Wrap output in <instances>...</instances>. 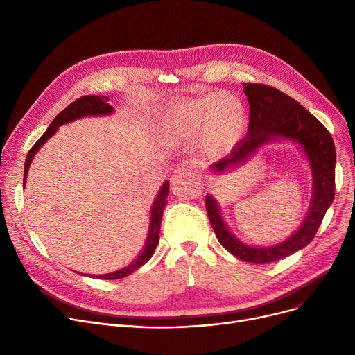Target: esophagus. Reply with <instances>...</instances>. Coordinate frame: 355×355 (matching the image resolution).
Here are the masks:
<instances>
[{
	"instance_id": "1",
	"label": "esophagus",
	"mask_w": 355,
	"mask_h": 355,
	"mask_svg": "<svg viewBox=\"0 0 355 355\" xmlns=\"http://www.w3.org/2000/svg\"><path fill=\"white\" fill-rule=\"evenodd\" d=\"M175 174L177 175H181V174H198V168L194 164H190V162H181L177 166Z\"/></svg>"
}]
</instances>
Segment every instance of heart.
Wrapping results in <instances>:
<instances>
[{
    "label": "heart",
    "mask_w": 355,
    "mask_h": 355,
    "mask_svg": "<svg viewBox=\"0 0 355 355\" xmlns=\"http://www.w3.org/2000/svg\"><path fill=\"white\" fill-rule=\"evenodd\" d=\"M246 107L229 92H210L182 99L165 112L159 125L162 141L170 145L197 142L209 157L232 149L245 134Z\"/></svg>",
    "instance_id": "b5f03b06"
}]
</instances>
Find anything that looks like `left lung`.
Instances as JSON below:
<instances>
[{
    "instance_id": "obj_1",
    "label": "left lung",
    "mask_w": 355,
    "mask_h": 355,
    "mask_svg": "<svg viewBox=\"0 0 355 355\" xmlns=\"http://www.w3.org/2000/svg\"><path fill=\"white\" fill-rule=\"evenodd\" d=\"M250 106L246 138L232 153L213 164L217 173L230 171L248 161L256 149L269 141L285 138L300 144L312 171V201L301 227L289 239L272 248H252L234 237L221 218L217 201L206 197V209L220 245L236 257L250 263H270L309 245L318 232L335 194V145L328 129L312 114L284 92L268 85L243 83Z\"/></svg>"
}]
</instances>
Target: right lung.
I'll return each mask as SVG.
<instances>
[{
	"instance_id": "1",
	"label": "right lung",
	"mask_w": 355,
	"mask_h": 355,
	"mask_svg": "<svg viewBox=\"0 0 355 355\" xmlns=\"http://www.w3.org/2000/svg\"><path fill=\"white\" fill-rule=\"evenodd\" d=\"M109 98L106 96H82L79 99H76L74 102H71L66 109H63L60 114L53 119V122L50 123V126L47 128L46 132L43 134V137L37 141L33 148L28 151L27 158H26V164H24V180H23V185H26V178L28 174V168L30 164L33 161V157L35 155V153L39 151L42 148V145L51 137L55 134V130L59 129V126L69 123L74 119H80L85 116H101V115H110L114 112V107H112L107 103ZM168 193H170V182L165 181L164 185L161 187L157 200L154 201V206L151 209V221H149V232H148V239H146V245L142 250V253L134 260L132 263H129L126 268L119 269L116 272L112 273H106V275H96V277L99 279H106V281H112V279H121L125 277L128 275L132 273L134 270L139 269L142 265H145L151 256L154 254V250L159 241V229H161V218H162V213L164 209L166 206V197Z\"/></svg>"
}]
</instances>
